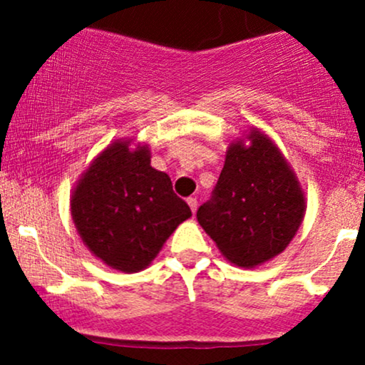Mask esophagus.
I'll return each mask as SVG.
<instances>
[{"label":"esophagus","mask_w":365,"mask_h":365,"mask_svg":"<svg viewBox=\"0 0 365 365\" xmlns=\"http://www.w3.org/2000/svg\"><path fill=\"white\" fill-rule=\"evenodd\" d=\"M187 204H188V206H190L192 212H194V215H195V211H197V199H195V197H188Z\"/></svg>","instance_id":"esophagus-1"}]
</instances>
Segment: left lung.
Returning <instances> with one entry per match:
<instances>
[{
  "label": "left lung",
  "instance_id": "left-lung-1",
  "mask_svg": "<svg viewBox=\"0 0 365 365\" xmlns=\"http://www.w3.org/2000/svg\"><path fill=\"white\" fill-rule=\"evenodd\" d=\"M226 150L212 197L197 211V221L230 262L240 267L282 254L305 215L299 180L276 144L252 128Z\"/></svg>",
  "mask_w": 365,
  "mask_h": 365
}]
</instances>
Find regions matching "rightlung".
<instances>
[{"label": "right lung", "instance_id": "obj_1", "mask_svg": "<svg viewBox=\"0 0 365 365\" xmlns=\"http://www.w3.org/2000/svg\"><path fill=\"white\" fill-rule=\"evenodd\" d=\"M116 140L99 154L73 188L70 209L87 249L113 269L139 273L177 226L192 216L171 180L150 166L148 145Z\"/></svg>", "mask_w": 365, "mask_h": 365}]
</instances>
